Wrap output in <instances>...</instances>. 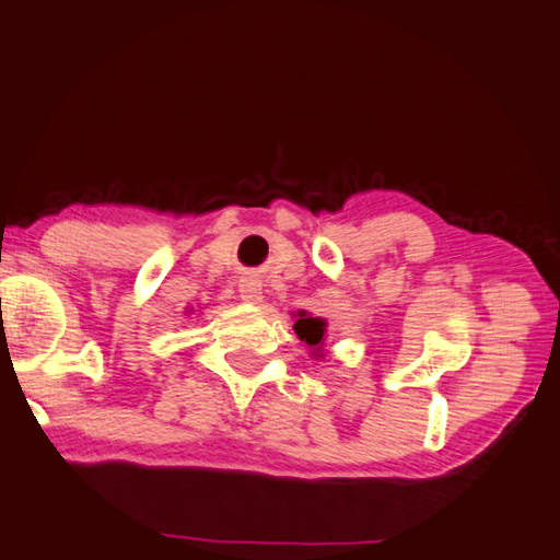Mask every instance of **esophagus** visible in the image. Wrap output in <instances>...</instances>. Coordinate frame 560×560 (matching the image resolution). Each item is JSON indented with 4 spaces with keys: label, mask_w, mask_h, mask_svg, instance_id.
<instances>
[{
    "label": "esophagus",
    "mask_w": 560,
    "mask_h": 560,
    "mask_svg": "<svg viewBox=\"0 0 560 560\" xmlns=\"http://www.w3.org/2000/svg\"><path fill=\"white\" fill-rule=\"evenodd\" d=\"M240 299L245 303H252V306H257V303L264 301V291H261V281L254 279V277H245L240 281Z\"/></svg>",
    "instance_id": "esophagus-1"
}]
</instances>
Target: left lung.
Here are the masks:
<instances>
[{
  "label": "left lung",
  "instance_id": "8db88e82",
  "mask_svg": "<svg viewBox=\"0 0 560 560\" xmlns=\"http://www.w3.org/2000/svg\"><path fill=\"white\" fill-rule=\"evenodd\" d=\"M293 318H296V323H293V330H296L299 338L308 345V350L315 360L323 358V348H325V330H328V323H325L323 318H318V315H311L306 311H299L293 313Z\"/></svg>",
  "mask_w": 560,
  "mask_h": 560
}]
</instances>
